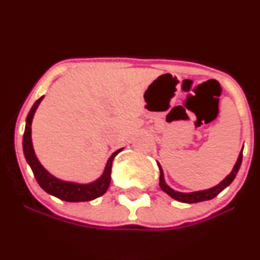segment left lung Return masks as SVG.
Returning a JSON list of instances; mask_svg holds the SVG:
<instances>
[{
	"instance_id": "left-lung-1",
	"label": "left lung",
	"mask_w": 260,
	"mask_h": 260,
	"mask_svg": "<svg viewBox=\"0 0 260 260\" xmlns=\"http://www.w3.org/2000/svg\"><path fill=\"white\" fill-rule=\"evenodd\" d=\"M242 156H243V148L241 150L240 155H238V159L236 161L234 169L230 174L226 176L223 180L220 182L219 184L216 186L209 188V189H204V190H198V192H190V193H183V192H177V190L172 189L171 187L168 186V183L165 182V178H164V171L161 169V166L159 165V170H160V188L164 190L165 193L171 197V198L176 199V201L181 202V203H188V204H192V203H199V202H204V201H210V199L215 198V197L219 194L220 192H222L226 187L231 184V182L235 180L236 175H237L238 170H240L241 164H242Z\"/></svg>"
}]
</instances>
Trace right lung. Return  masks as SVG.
<instances>
[{"mask_svg":"<svg viewBox=\"0 0 260 260\" xmlns=\"http://www.w3.org/2000/svg\"><path fill=\"white\" fill-rule=\"evenodd\" d=\"M43 99L44 96H41L40 99L35 101V104L32 105L30 111L28 113V116H26L25 131L24 136H23V151H24L25 160L29 164V166H30L39 186L43 188L45 192L49 193V194L66 202H89L95 198H99L100 196H103L106 192L107 188L110 186V182H111V168L113 157L120 153V151L123 150V148L116 150L110 156L103 175L96 181L90 182V183H76V182L59 180V178L52 176L41 165L40 161L38 160L31 142V122L39 104L41 103Z\"/></svg>","mask_w":260,"mask_h":260,"instance_id":"1","label":"right lung"}]
</instances>
